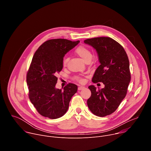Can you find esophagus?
Instances as JSON below:
<instances>
[{
	"mask_svg": "<svg viewBox=\"0 0 151 151\" xmlns=\"http://www.w3.org/2000/svg\"><path fill=\"white\" fill-rule=\"evenodd\" d=\"M85 88V87H83V86H80V87H78V90H83V89H84Z\"/></svg>",
	"mask_w": 151,
	"mask_h": 151,
	"instance_id": "esophagus-1",
	"label": "esophagus"
}]
</instances>
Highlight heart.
Segmentation results:
<instances>
[{"label": "heart", "mask_w": 151, "mask_h": 151, "mask_svg": "<svg viewBox=\"0 0 151 151\" xmlns=\"http://www.w3.org/2000/svg\"><path fill=\"white\" fill-rule=\"evenodd\" d=\"M75 54L79 57L85 63L87 61H90L93 58V54L91 51L87 48L84 46H79L77 47L75 51ZM69 61V58L68 57H64L63 60V64L64 66H66V64ZM80 82H83V80L81 79H79Z\"/></svg>", "instance_id": "obj_1"}]
</instances>
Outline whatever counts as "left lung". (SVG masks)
I'll list each match as a JSON object with an SVG mask.
<instances>
[{
	"instance_id": "obj_1",
	"label": "left lung",
	"mask_w": 151,
	"mask_h": 151,
	"mask_svg": "<svg viewBox=\"0 0 151 151\" xmlns=\"http://www.w3.org/2000/svg\"><path fill=\"white\" fill-rule=\"evenodd\" d=\"M84 43L96 50L100 64L92 81L104 85L99 90L94 85L89 86L91 96L87 105L93 114L103 117L114 112L127 94L131 79L130 63L123 47L111 37L88 39Z\"/></svg>"
}]
</instances>
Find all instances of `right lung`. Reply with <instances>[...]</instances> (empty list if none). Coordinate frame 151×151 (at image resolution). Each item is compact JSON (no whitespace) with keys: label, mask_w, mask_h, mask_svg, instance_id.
Masks as SVG:
<instances>
[{"label":"right lung","mask_w":151,"mask_h":151,"mask_svg":"<svg viewBox=\"0 0 151 151\" xmlns=\"http://www.w3.org/2000/svg\"><path fill=\"white\" fill-rule=\"evenodd\" d=\"M79 43L64 39L45 42L35 52L27 74L29 99L43 116L57 119L65 114L78 87L69 83L63 90L55 87L56 75L62 70L63 58Z\"/></svg>","instance_id":"obj_1"}]
</instances>
